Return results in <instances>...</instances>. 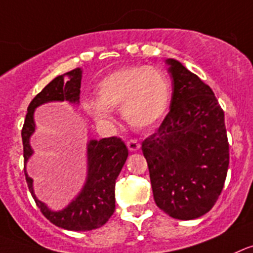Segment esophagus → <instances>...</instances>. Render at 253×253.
Returning a JSON list of instances; mask_svg holds the SVG:
<instances>
[{
    "mask_svg": "<svg viewBox=\"0 0 253 253\" xmlns=\"http://www.w3.org/2000/svg\"><path fill=\"white\" fill-rule=\"evenodd\" d=\"M127 147H128L129 151H137L140 150L141 145L137 140H134V138H131V140L127 141Z\"/></svg>",
    "mask_w": 253,
    "mask_h": 253,
    "instance_id": "esophagus-1",
    "label": "esophagus"
}]
</instances>
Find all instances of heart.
Returning a JSON list of instances; mask_svg holds the SVG:
<instances>
[{"mask_svg": "<svg viewBox=\"0 0 253 253\" xmlns=\"http://www.w3.org/2000/svg\"><path fill=\"white\" fill-rule=\"evenodd\" d=\"M97 101H86L84 110L96 121L111 119L110 110H121L136 128L155 126L166 113L171 86L164 72L147 66H128L108 73L96 87Z\"/></svg>", "mask_w": 253, "mask_h": 253, "instance_id": "obj_1", "label": "heart"}]
</instances>
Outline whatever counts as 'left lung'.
I'll return each mask as SVG.
<instances>
[{
  "label": "left lung",
  "mask_w": 253,
  "mask_h": 253,
  "mask_svg": "<svg viewBox=\"0 0 253 253\" xmlns=\"http://www.w3.org/2000/svg\"><path fill=\"white\" fill-rule=\"evenodd\" d=\"M172 98L159 129L142 142L156 205L177 219L207 213L222 192L230 152L213 91L176 60L166 61Z\"/></svg>",
  "instance_id": "obj_1"
}]
</instances>
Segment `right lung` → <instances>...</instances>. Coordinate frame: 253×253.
Segmentation results:
<instances>
[{
	"label": "right lung",
	"instance_id": "obj_1",
	"mask_svg": "<svg viewBox=\"0 0 253 253\" xmlns=\"http://www.w3.org/2000/svg\"><path fill=\"white\" fill-rule=\"evenodd\" d=\"M82 71L75 68L52 80L27 108L25 124L22 127L23 164L34 153L30 146L31 134L35 132L34 112L40 105L51 101H70L79 103L81 88ZM128 156V150L121 138L108 137L100 141L92 140L87 146L88 173L81 193L62 211H51L42 204L34 193L32 178L25 169L26 182L37 207L49 222L57 227L70 231H91L107 222L115 211V185L122 167Z\"/></svg>",
	"mask_w": 253,
	"mask_h": 253
}]
</instances>
